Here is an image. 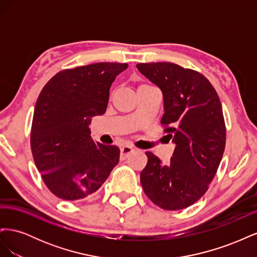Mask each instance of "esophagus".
Listing matches in <instances>:
<instances>
[{
	"label": "esophagus",
	"mask_w": 257,
	"mask_h": 257,
	"mask_svg": "<svg viewBox=\"0 0 257 257\" xmlns=\"http://www.w3.org/2000/svg\"><path fill=\"white\" fill-rule=\"evenodd\" d=\"M134 151L133 148L131 146H124L121 148V152H120V159L121 160H125L130 157V154Z\"/></svg>",
	"instance_id": "obj_1"
}]
</instances>
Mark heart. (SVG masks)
Segmentation results:
<instances>
[{"label": "heart", "instance_id": "obj_1", "mask_svg": "<svg viewBox=\"0 0 257 257\" xmlns=\"http://www.w3.org/2000/svg\"><path fill=\"white\" fill-rule=\"evenodd\" d=\"M142 85H145V84H142Z\"/></svg>", "mask_w": 257, "mask_h": 257}]
</instances>
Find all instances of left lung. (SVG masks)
<instances>
[{
	"instance_id": "obj_1",
	"label": "left lung",
	"mask_w": 257,
	"mask_h": 257,
	"mask_svg": "<svg viewBox=\"0 0 257 257\" xmlns=\"http://www.w3.org/2000/svg\"><path fill=\"white\" fill-rule=\"evenodd\" d=\"M138 71L163 93L165 125L176 144L168 164L147 151L141 173L146 195L165 210L191 206L208 190L222 160L226 128L219 95L204 75L169 62L139 63Z\"/></svg>"
}]
</instances>
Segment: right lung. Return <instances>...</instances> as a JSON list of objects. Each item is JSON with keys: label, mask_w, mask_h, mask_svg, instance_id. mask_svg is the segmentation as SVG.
<instances>
[{"label": "right lung", "mask_w": 257, "mask_h": 257, "mask_svg": "<svg viewBox=\"0 0 257 257\" xmlns=\"http://www.w3.org/2000/svg\"><path fill=\"white\" fill-rule=\"evenodd\" d=\"M127 66L102 62L64 69L38 96L31 149L45 184L59 198L91 195L119 163V148L93 141L89 124L105 113L111 83Z\"/></svg>", "instance_id": "obj_1"}]
</instances>
